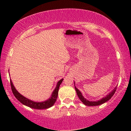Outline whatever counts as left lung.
<instances>
[{
	"label": "left lung",
	"mask_w": 131,
	"mask_h": 131,
	"mask_svg": "<svg viewBox=\"0 0 131 131\" xmlns=\"http://www.w3.org/2000/svg\"><path fill=\"white\" fill-rule=\"evenodd\" d=\"M74 87H75V89H76L77 95H78V97L79 98L80 101H81L85 105H87V106H96V105H99L105 103V102H107V101H108L109 100L111 99V98H112L113 95L114 94V93H115L116 91V89H117V86H116L113 89V90L112 91V92H110L108 95H107L106 96L103 97V98H101V100H98V101H91L86 100L83 95H82L81 92H80V91L79 90L76 86H75V82H74Z\"/></svg>",
	"instance_id": "obj_1"
}]
</instances>
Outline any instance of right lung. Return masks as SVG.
<instances>
[{
    "label": "right lung",
    "instance_id": "1",
    "mask_svg": "<svg viewBox=\"0 0 131 131\" xmlns=\"http://www.w3.org/2000/svg\"><path fill=\"white\" fill-rule=\"evenodd\" d=\"M10 80V86H11L12 91L13 92V94L15 98L18 100V101L26 106L29 107L30 108H34V109H37V110H42V109H47L49 108L52 106H53L54 104L55 101H56L57 98L58 97V93L59 90V87L62 83L63 79H61L60 80L57 82V86L53 91L52 93L51 96H50L49 99H48L46 101H42V102H36L32 100H30L28 99L27 98L25 97L23 95H22L21 94L18 92L17 89H15V86H14L13 83H12V80Z\"/></svg>",
    "mask_w": 131,
    "mask_h": 131
}]
</instances>
